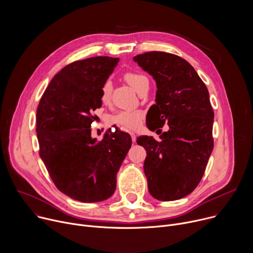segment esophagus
Listing matches in <instances>:
<instances>
[{
  "instance_id": "1",
  "label": "esophagus",
  "mask_w": 253,
  "mask_h": 253,
  "mask_svg": "<svg viewBox=\"0 0 253 253\" xmlns=\"http://www.w3.org/2000/svg\"><path fill=\"white\" fill-rule=\"evenodd\" d=\"M130 135H131V138H132V141H133V142H134V143H135V142H136V138H137V137H136V134H134V133H131V134H130Z\"/></svg>"
}]
</instances>
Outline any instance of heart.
Listing matches in <instances>:
<instances>
[{"label":"heart","mask_w":253,"mask_h":253,"mask_svg":"<svg viewBox=\"0 0 253 253\" xmlns=\"http://www.w3.org/2000/svg\"><path fill=\"white\" fill-rule=\"evenodd\" d=\"M123 78L138 93L149 86L148 77L140 71H128L124 74ZM111 95L112 83L110 80H107L101 87V102L105 105L109 104L111 101ZM144 113L141 110H123L111 116L110 122L128 130H136L142 125Z\"/></svg>","instance_id":"b5f03b06"}]
</instances>
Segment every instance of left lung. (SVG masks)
Segmentation results:
<instances>
[{"label": "left lung", "mask_w": 253, "mask_h": 253, "mask_svg": "<svg viewBox=\"0 0 253 253\" xmlns=\"http://www.w3.org/2000/svg\"><path fill=\"white\" fill-rule=\"evenodd\" d=\"M133 59L157 84L147 127L159 131L169 126L161 141L137 138L147 152L144 172L148 190L162 201L183 198L201 181L213 149L214 113L208 90L194 68L177 55L153 51Z\"/></svg>", "instance_id": "1"}]
</instances>
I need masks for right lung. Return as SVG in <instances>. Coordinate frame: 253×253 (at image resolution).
Returning a JSON list of instances; mask_svg holds the SVG:
<instances>
[{
  "instance_id": "obj_1",
  "label": "right lung",
  "mask_w": 253,
  "mask_h": 253,
  "mask_svg": "<svg viewBox=\"0 0 253 253\" xmlns=\"http://www.w3.org/2000/svg\"><path fill=\"white\" fill-rule=\"evenodd\" d=\"M118 58L92 57L65 66L50 82L37 109L39 153L55 186L81 202L103 201L116 189V174L132 144L123 131L91 138L101 87Z\"/></svg>"
}]
</instances>
